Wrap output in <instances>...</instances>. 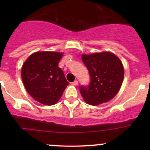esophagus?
<instances>
[{
  "instance_id": "34e87169",
  "label": "esophagus",
  "mask_w": 150,
  "mask_h": 150,
  "mask_svg": "<svg viewBox=\"0 0 150 150\" xmlns=\"http://www.w3.org/2000/svg\"><path fill=\"white\" fill-rule=\"evenodd\" d=\"M72 84L73 85V86H77V85L78 84V81H73V82L72 83Z\"/></svg>"
}]
</instances>
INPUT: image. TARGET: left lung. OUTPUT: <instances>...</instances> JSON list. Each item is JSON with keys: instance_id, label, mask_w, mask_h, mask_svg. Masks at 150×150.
<instances>
[{"instance_id": "1", "label": "left lung", "mask_w": 150, "mask_h": 150, "mask_svg": "<svg viewBox=\"0 0 150 150\" xmlns=\"http://www.w3.org/2000/svg\"><path fill=\"white\" fill-rule=\"evenodd\" d=\"M83 62L89 71L90 84L80 86V92L87 104L93 106L109 102L120 90L124 68L120 59L111 52L83 54Z\"/></svg>"}]
</instances>
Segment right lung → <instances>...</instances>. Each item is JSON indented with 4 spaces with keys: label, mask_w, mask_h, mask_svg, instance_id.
Listing matches in <instances>:
<instances>
[{
    "label": "right lung",
    "mask_w": 150,
    "mask_h": 150,
    "mask_svg": "<svg viewBox=\"0 0 150 150\" xmlns=\"http://www.w3.org/2000/svg\"><path fill=\"white\" fill-rule=\"evenodd\" d=\"M63 53L39 51L30 55L22 67V79L29 94L45 105H54L69 83L58 67Z\"/></svg>",
    "instance_id": "obj_1"
}]
</instances>
